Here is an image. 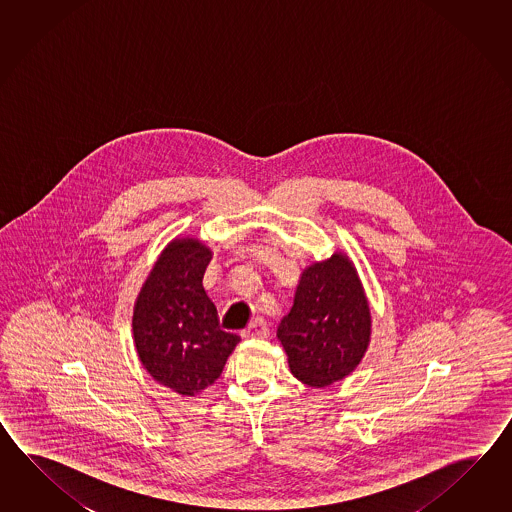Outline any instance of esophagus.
Returning a JSON list of instances; mask_svg holds the SVG:
<instances>
[{
	"mask_svg": "<svg viewBox=\"0 0 512 512\" xmlns=\"http://www.w3.org/2000/svg\"><path fill=\"white\" fill-rule=\"evenodd\" d=\"M267 335H269V326L261 318H256L251 326L245 327L243 331V337L247 338H265Z\"/></svg>",
	"mask_w": 512,
	"mask_h": 512,
	"instance_id": "esophagus-1",
	"label": "esophagus"
}]
</instances>
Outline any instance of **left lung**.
Masks as SVG:
<instances>
[{
    "label": "left lung",
    "mask_w": 512,
    "mask_h": 512,
    "mask_svg": "<svg viewBox=\"0 0 512 512\" xmlns=\"http://www.w3.org/2000/svg\"><path fill=\"white\" fill-rule=\"evenodd\" d=\"M276 337L298 381L324 388L342 381L368 351L371 313L359 274L344 252L304 269Z\"/></svg>",
    "instance_id": "obj_1"
}]
</instances>
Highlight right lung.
Instances as JSON below:
<instances>
[{"instance_id": "1", "label": "right lung", "mask_w": 512, "mask_h": 512, "mask_svg": "<svg viewBox=\"0 0 512 512\" xmlns=\"http://www.w3.org/2000/svg\"><path fill=\"white\" fill-rule=\"evenodd\" d=\"M212 251L196 238H175L155 261L133 307V342L144 370L186 397L214 384L240 342L219 327L203 287Z\"/></svg>"}]
</instances>
